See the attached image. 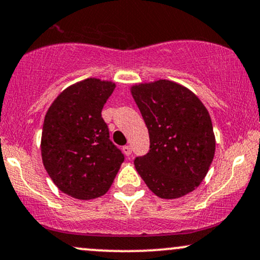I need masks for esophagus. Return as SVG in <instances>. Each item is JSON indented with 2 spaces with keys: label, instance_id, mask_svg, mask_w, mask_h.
<instances>
[{
  "label": "esophagus",
  "instance_id": "esophagus-1",
  "mask_svg": "<svg viewBox=\"0 0 260 260\" xmlns=\"http://www.w3.org/2000/svg\"><path fill=\"white\" fill-rule=\"evenodd\" d=\"M123 153H124V155H126V156H129V155L132 154V147H131V145H124Z\"/></svg>",
  "mask_w": 260,
  "mask_h": 260
}]
</instances>
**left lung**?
I'll return each instance as SVG.
<instances>
[{
    "label": "left lung",
    "mask_w": 260,
    "mask_h": 260,
    "mask_svg": "<svg viewBox=\"0 0 260 260\" xmlns=\"http://www.w3.org/2000/svg\"><path fill=\"white\" fill-rule=\"evenodd\" d=\"M131 92L147 124L150 150L134 166L149 189L162 199L193 192L215 154V134L207 107L186 86L168 79L139 83Z\"/></svg>",
    "instance_id": "left-lung-1"
}]
</instances>
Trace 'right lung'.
<instances>
[{
  "mask_svg": "<svg viewBox=\"0 0 260 260\" xmlns=\"http://www.w3.org/2000/svg\"><path fill=\"white\" fill-rule=\"evenodd\" d=\"M115 88L111 80H80L66 88L45 115L43 164L58 189L72 198L89 201L105 194L124 160L101 117Z\"/></svg>",
  "mask_w": 260,
  "mask_h": 260,
  "instance_id": "obj_1",
  "label": "right lung"
}]
</instances>
